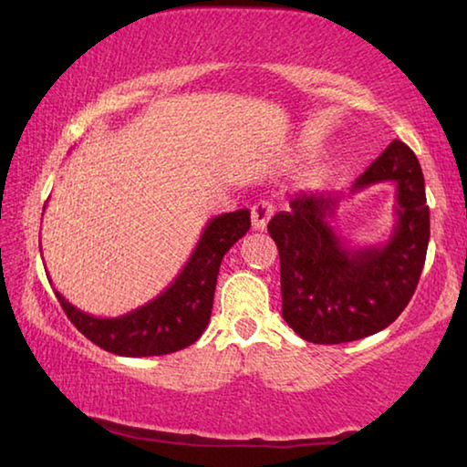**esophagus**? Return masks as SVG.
<instances>
[{
  "label": "esophagus",
  "instance_id": "1",
  "mask_svg": "<svg viewBox=\"0 0 467 467\" xmlns=\"http://www.w3.org/2000/svg\"><path fill=\"white\" fill-rule=\"evenodd\" d=\"M273 213H275L273 202L268 201L256 202L254 207H252V227H254L256 232H263V229H266L268 219L273 217Z\"/></svg>",
  "mask_w": 467,
  "mask_h": 467
}]
</instances>
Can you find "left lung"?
<instances>
[{
  "label": "left lung",
  "instance_id": "1",
  "mask_svg": "<svg viewBox=\"0 0 467 467\" xmlns=\"http://www.w3.org/2000/svg\"><path fill=\"white\" fill-rule=\"evenodd\" d=\"M397 182V225L381 247L350 249L331 225L348 194L299 192L268 221L281 256L283 317L301 338L340 345L379 332L404 312L429 248V207L420 163L394 139L350 192Z\"/></svg>",
  "mask_w": 467,
  "mask_h": 467
}]
</instances>
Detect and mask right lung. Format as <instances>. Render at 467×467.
<instances>
[{"label":"right lung","instance_id":"add662e5","mask_svg":"<svg viewBox=\"0 0 467 467\" xmlns=\"http://www.w3.org/2000/svg\"><path fill=\"white\" fill-rule=\"evenodd\" d=\"M250 211L213 217L191 258L170 287L150 304L119 317H96L71 306L59 291L57 299L73 326L104 350L120 357H155L191 347L207 328L221 260L246 235Z\"/></svg>","mask_w":467,"mask_h":467}]
</instances>
